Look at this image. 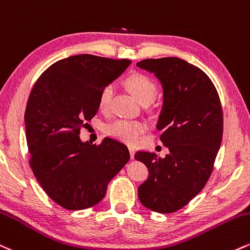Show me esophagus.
<instances>
[{"label": "esophagus", "instance_id": "1", "mask_svg": "<svg viewBox=\"0 0 250 250\" xmlns=\"http://www.w3.org/2000/svg\"><path fill=\"white\" fill-rule=\"evenodd\" d=\"M129 152H130V158L133 159L134 155H135V149L133 148V146H129Z\"/></svg>", "mask_w": 250, "mask_h": 250}]
</instances>
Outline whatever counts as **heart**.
Here are the masks:
<instances>
[{"label":"heart","instance_id":"heart-1","mask_svg":"<svg viewBox=\"0 0 250 250\" xmlns=\"http://www.w3.org/2000/svg\"><path fill=\"white\" fill-rule=\"evenodd\" d=\"M125 86L141 104H149L157 95V85L151 78L143 73H134L125 80ZM115 87L108 83L101 89L99 94V108L102 112H107L110 108ZM148 123L143 120H115L107 125V134L114 138L128 144H134L140 140L141 135L146 133Z\"/></svg>","mask_w":250,"mask_h":250}]
</instances>
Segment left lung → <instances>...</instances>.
I'll return each mask as SVG.
<instances>
[{"mask_svg": "<svg viewBox=\"0 0 250 250\" xmlns=\"http://www.w3.org/2000/svg\"><path fill=\"white\" fill-rule=\"evenodd\" d=\"M137 66L163 85L164 104L157 129L169 148L165 158L137 151L149 177L138 188L146 208L173 213L188 205L211 177L224 131V114L214 83L197 66L176 58L144 59Z\"/></svg>", "mask_w": 250, "mask_h": 250, "instance_id": "obj_1", "label": "left lung"}]
</instances>
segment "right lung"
Instances as JSON below:
<instances>
[{
	"label": "right lung",
	"mask_w": 250,
	"mask_h": 250,
	"mask_svg": "<svg viewBox=\"0 0 250 250\" xmlns=\"http://www.w3.org/2000/svg\"><path fill=\"white\" fill-rule=\"evenodd\" d=\"M130 62L72 56L47 67L32 87L24 115L29 164L46 194L66 209L100 203L108 183L130 158L125 144L114 138L92 146L79 137L98 113L101 89Z\"/></svg>",
	"instance_id": "obj_1"
}]
</instances>
